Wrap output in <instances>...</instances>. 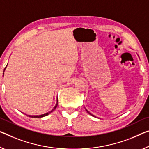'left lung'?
Instances as JSON below:
<instances>
[{"instance_id":"1","label":"left lung","mask_w":149,"mask_h":149,"mask_svg":"<svg viewBox=\"0 0 149 149\" xmlns=\"http://www.w3.org/2000/svg\"><path fill=\"white\" fill-rule=\"evenodd\" d=\"M87 112H88V111H87ZM88 113H89V114H90V112H88ZM91 115H92V114H91ZM92 116H93V115H92Z\"/></svg>"}]
</instances>
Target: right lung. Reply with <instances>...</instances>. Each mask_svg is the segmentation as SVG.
Listing matches in <instances>:
<instances>
[{"label":"right lung","instance_id":"obj_1","mask_svg":"<svg viewBox=\"0 0 149 149\" xmlns=\"http://www.w3.org/2000/svg\"><path fill=\"white\" fill-rule=\"evenodd\" d=\"M5 68H4V70H5ZM57 104H58V99L57 100V104H56V105H55V106L54 107V108H53V110H52L50 111V112H47V113H46V114H42V115H39V116H31V115H27V116H29V117H31V118H42V117H44V116H47L48 114H49L51 112H52L53 110H54L55 108H57Z\"/></svg>","mask_w":149,"mask_h":149}]
</instances>
